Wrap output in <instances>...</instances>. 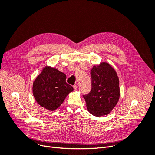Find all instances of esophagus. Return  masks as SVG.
Listing matches in <instances>:
<instances>
[{
    "mask_svg": "<svg viewBox=\"0 0 155 155\" xmlns=\"http://www.w3.org/2000/svg\"><path fill=\"white\" fill-rule=\"evenodd\" d=\"M73 87H74V91H76L77 89H78V86L76 85H74L73 86Z\"/></svg>",
    "mask_w": 155,
    "mask_h": 155,
    "instance_id": "1",
    "label": "esophagus"
}]
</instances>
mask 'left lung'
I'll use <instances>...</instances> for the list:
<instances>
[{"mask_svg": "<svg viewBox=\"0 0 155 155\" xmlns=\"http://www.w3.org/2000/svg\"><path fill=\"white\" fill-rule=\"evenodd\" d=\"M92 88L83 95L87 109L94 116L107 115L118 103L120 96L119 79L115 70L105 62L94 66L91 71Z\"/></svg>", "mask_w": 155, "mask_h": 155, "instance_id": "left-lung-1", "label": "left lung"}]
</instances>
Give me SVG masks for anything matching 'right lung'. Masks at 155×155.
<instances>
[{
    "label": "right lung",
    "instance_id": "1",
    "mask_svg": "<svg viewBox=\"0 0 155 155\" xmlns=\"http://www.w3.org/2000/svg\"><path fill=\"white\" fill-rule=\"evenodd\" d=\"M66 79L63 72L45 67L33 83V94L38 104L51 111L57 109L74 90Z\"/></svg>",
    "mask_w": 155,
    "mask_h": 155
}]
</instances>
